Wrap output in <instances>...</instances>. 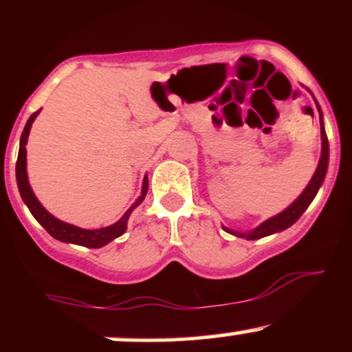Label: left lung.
<instances>
[{"label":"left lung","instance_id":"obj_1","mask_svg":"<svg viewBox=\"0 0 352 352\" xmlns=\"http://www.w3.org/2000/svg\"><path fill=\"white\" fill-rule=\"evenodd\" d=\"M308 91H309V89H308ZM311 96H313V94H311ZM313 99H314V96H313ZM314 102H316V107H318V112H319V125H321V157H319L318 167H316V170H314L313 177H311L309 184L306 185V188L302 190V192L300 193V197H298V199L294 200L292 205H288V207L283 210V212L278 213V215H274L272 218H268V220H265L263 223L258 225L256 228L250 230V232H238V230L227 228L223 225L225 232L232 233V235H235V236L245 238V240H258V238L273 235V233L283 232V230L289 228L293 223H296L298 218H300L302 213L306 212V208L309 207L311 201L314 200L318 190L321 188L322 182H324L326 172H328V162H329V142H328V137H326L324 120H322V112H321V107H319L316 99H314Z\"/></svg>","mask_w":352,"mask_h":352}]
</instances>
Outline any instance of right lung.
<instances>
[{
	"mask_svg": "<svg viewBox=\"0 0 352 352\" xmlns=\"http://www.w3.org/2000/svg\"><path fill=\"white\" fill-rule=\"evenodd\" d=\"M39 111H41V109H39ZM39 111L34 112V114L28 119V122L24 125V131L21 134V140H19L18 162H16V182H18L19 195H21V199L24 204H26V207L30 208L31 215H33L36 220L43 225L44 230H46L52 238H56V240L63 241V243H74L80 246H87V248H100V246L111 243L112 240H116L117 236H120L125 230H127L129 217H131V213L134 212L140 204H142L145 195H147V190H148L147 175L144 177L142 192H140L139 199L131 205V208L124 213L120 220H117L116 223L109 225V227L96 228V230L80 228V227H76V225L66 223V221L59 220V218L51 215V213L43 207L41 201L36 199L33 188H31L30 185V180H28V170H26L28 137H30L31 125H33L34 119L38 117Z\"/></svg>",
	"mask_w": 352,
	"mask_h": 352,
	"instance_id": "right-lung-1",
	"label": "right lung"
}]
</instances>
